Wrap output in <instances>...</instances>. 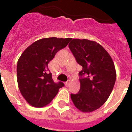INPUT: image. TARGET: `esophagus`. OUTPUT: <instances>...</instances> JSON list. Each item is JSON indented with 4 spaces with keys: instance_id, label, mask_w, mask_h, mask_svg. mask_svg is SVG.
Here are the masks:
<instances>
[{
    "instance_id": "esophagus-1",
    "label": "esophagus",
    "mask_w": 132,
    "mask_h": 132,
    "mask_svg": "<svg viewBox=\"0 0 132 132\" xmlns=\"http://www.w3.org/2000/svg\"><path fill=\"white\" fill-rule=\"evenodd\" d=\"M69 84H70V81H66V82L65 83V86H68Z\"/></svg>"
}]
</instances>
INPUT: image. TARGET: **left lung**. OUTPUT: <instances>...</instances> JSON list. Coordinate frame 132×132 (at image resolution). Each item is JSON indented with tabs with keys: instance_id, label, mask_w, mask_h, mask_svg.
<instances>
[{
	"instance_id": "8db88e82",
	"label": "left lung",
	"mask_w": 132,
	"mask_h": 132,
	"mask_svg": "<svg viewBox=\"0 0 132 132\" xmlns=\"http://www.w3.org/2000/svg\"><path fill=\"white\" fill-rule=\"evenodd\" d=\"M69 48L82 66L79 72L80 90L70 94L75 106L91 112L104 104L112 91L117 77L112 59L102 46L86 39H72Z\"/></svg>"
}]
</instances>
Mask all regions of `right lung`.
I'll list each match as a JSON object with an SVG mask.
<instances>
[{
  "label": "right lung",
  "instance_id": "obj_1",
  "mask_svg": "<svg viewBox=\"0 0 132 132\" xmlns=\"http://www.w3.org/2000/svg\"><path fill=\"white\" fill-rule=\"evenodd\" d=\"M71 38H42L28 46L17 64V80L22 95L31 105L42 108L51 101L64 83L54 82L48 64Z\"/></svg>",
  "mask_w": 132,
  "mask_h": 132
}]
</instances>
